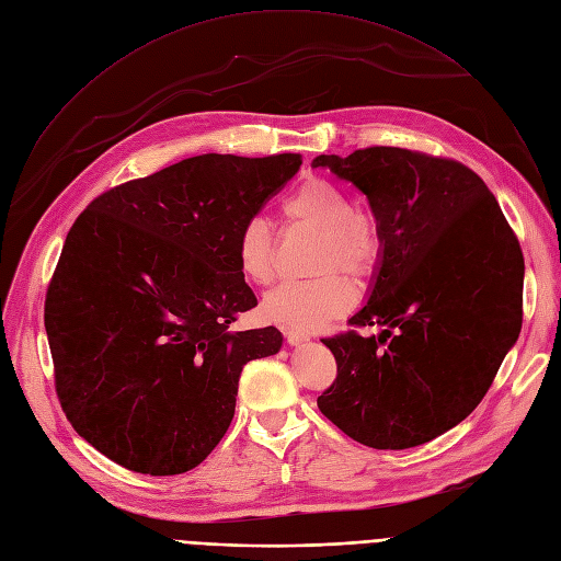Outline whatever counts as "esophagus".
Listing matches in <instances>:
<instances>
[{
	"label": "esophagus",
	"mask_w": 561,
	"mask_h": 561,
	"mask_svg": "<svg viewBox=\"0 0 561 561\" xmlns=\"http://www.w3.org/2000/svg\"><path fill=\"white\" fill-rule=\"evenodd\" d=\"M284 336H286L288 345H296V347L309 341V336H307L305 332H300V330H290V328H284Z\"/></svg>",
	"instance_id": "34e87169"
}]
</instances>
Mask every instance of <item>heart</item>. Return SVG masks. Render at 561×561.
<instances>
[{"label": "heart", "instance_id": "b5f03b06", "mask_svg": "<svg viewBox=\"0 0 561 561\" xmlns=\"http://www.w3.org/2000/svg\"><path fill=\"white\" fill-rule=\"evenodd\" d=\"M290 222L307 225L322 233L318 250V271L341 268L355 277L370 275L381 256V231L377 220L355 209V202L336 184L320 180L305 182L293 191L282 206ZM241 273L268 286L277 275L273 231L265 218H250L239 233ZM357 302V290L339 273L305 282H284L263 300V313L268 320L293 330L313 332L330 320L345 316Z\"/></svg>", "mask_w": 561, "mask_h": 561}]
</instances>
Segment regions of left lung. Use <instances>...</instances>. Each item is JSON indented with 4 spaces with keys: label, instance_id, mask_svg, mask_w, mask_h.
Returning <instances> with one entry per match:
<instances>
[{
    "label": "left lung",
    "instance_id": "1",
    "mask_svg": "<svg viewBox=\"0 0 561 561\" xmlns=\"http://www.w3.org/2000/svg\"><path fill=\"white\" fill-rule=\"evenodd\" d=\"M357 186L381 231L366 305L350 325L381 328L322 339L339 366L318 409L375 450L440 436L473 411L520 334L523 254L480 176L402 147L320 154Z\"/></svg>",
    "mask_w": 561,
    "mask_h": 561
}]
</instances>
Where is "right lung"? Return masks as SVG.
<instances>
[{
    "mask_svg": "<svg viewBox=\"0 0 561 561\" xmlns=\"http://www.w3.org/2000/svg\"><path fill=\"white\" fill-rule=\"evenodd\" d=\"M300 154H202L127 182L72 225L45 300L56 393L95 450L136 473L180 476L220 444L248 362L277 328L231 332L256 307L239 233Z\"/></svg>",
    "mask_w": 561,
    "mask_h": 561,
    "instance_id": "add662e5",
    "label": "right lung"
}]
</instances>
